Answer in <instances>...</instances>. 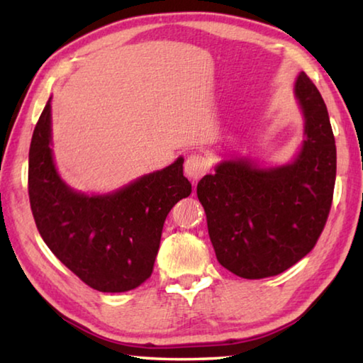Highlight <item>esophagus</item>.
I'll list each match as a JSON object with an SVG mask.
<instances>
[{"label":"esophagus","mask_w":363,"mask_h":363,"mask_svg":"<svg viewBox=\"0 0 363 363\" xmlns=\"http://www.w3.org/2000/svg\"><path fill=\"white\" fill-rule=\"evenodd\" d=\"M208 169H210V162L201 153H192V155L187 157L186 163H184L186 176L194 182L199 181L200 177H203L208 173Z\"/></svg>","instance_id":"1"}]
</instances>
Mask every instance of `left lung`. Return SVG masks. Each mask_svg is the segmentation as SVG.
<instances>
[{
	"mask_svg": "<svg viewBox=\"0 0 363 363\" xmlns=\"http://www.w3.org/2000/svg\"><path fill=\"white\" fill-rule=\"evenodd\" d=\"M304 115V143L290 164L259 168L225 160L201 177L196 195L219 264L242 279L279 275L309 253L333 201L336 145L328 110L304 72L294 83Z\"/></svg>",
	"mask_w": 363,
	"mask_h": 363,
	"instance_id": "obj_1",
	"label": "left lung"
}]
</instances>
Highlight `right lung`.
<instances>
[{
    "label": "right lung",
    "mask_w": 363,
    "mask_h": 363,
    "mask_svg": "<svg viewBox=\"0 0 363 363\" xmlns=\"http://www.w3.org/2000/svg\"><path fill=\"white\" fill-rule=\"evenodd\" d=\"M184 158L116 192L84 195L60 179L51 150V99L28 153V196L40 235L86 285L104 293L138 288L150 277L164 219L192 192Z\"/></svg>",
    "instance_id": "right-lung-1"
}]
</instances>
